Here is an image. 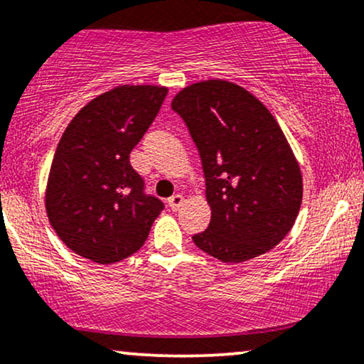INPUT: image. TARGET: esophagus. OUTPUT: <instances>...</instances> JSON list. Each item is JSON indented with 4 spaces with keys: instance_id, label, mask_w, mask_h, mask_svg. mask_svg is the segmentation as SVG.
I'll use <instances>...</instances> for the list:
<instances>
[{
    "instance_id": "obj_1",
    "label": "esophagus",
    "mask_w": 364,
    "mask_h": 364,
    "mask_svg": "<svg viewBox=\"0 0 364 364\" xmlns=\"http://www.w3.org/2000/svg\"><path fill=\"white\" fill-rule=\"evenodd\" d=\"M168 205H169V208L176 211V210L181 208L183 205H185V196H183V195H173L168 200Z\"/></svg>"
}]
</instances>
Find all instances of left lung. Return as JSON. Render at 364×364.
I'll return each mask as SVG.
<instances>
[{"label": "left lung", "mask_w": 364, "mask_h": 364, "mask_svg": "<svg viewBox=\"0 0 364 364\" xmlns=\"http://www.w3.org/2000/svg\"><path fill=\"white\" fill-rule=\"evenodd\" d=\"M200 151L211 210L193 235L200 250L240 264L272 250L291 232L302 203V174L270 110L243 87L196 82L174 95Z\"/></svg>", "instance_id": "1"}]
</instances>
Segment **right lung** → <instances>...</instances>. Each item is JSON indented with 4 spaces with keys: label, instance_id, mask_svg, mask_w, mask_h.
<instances>
[{
    "label": "right lung",
    "instance_id": "right-lung-1",
    "mask_svg": "<svg viewBox=\"0 0 364 364\" xmlns=\"http://www.w3.org/2000/svg\"><path fill=\"white\" fill-rule=\"evenodd\" d=\"M168 87L119 85L72 119L50 168L45 208L72 252L114 264L144 245L163 201L144 193L129 154L158 116Z\"/></svg>",
    "mask_w": 364,
    "mask_h": 364
}]
</instances>
